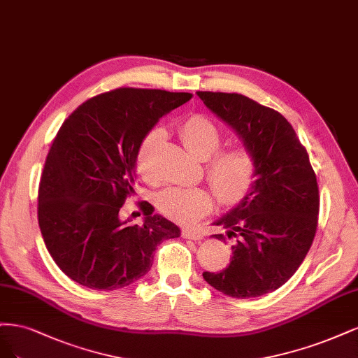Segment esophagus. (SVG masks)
<instances>
[{
    "label": "esophagus",
    "mask_w": 358,
    "mask_h": 358,
    "mask_svg": "<svg viewBox=\"0 0 358 358\" xmlns=\"http://www.w3.org/2000/svg\"><path fill=\"white\" fill-rule=\"evenodd\" d=\"M181 235H182V238L192 239V241L203 239V234L201 232V230H196V229H182L181 230Z\"/></svg>",
    "instance_id": "34e87169"
}]
</instances>
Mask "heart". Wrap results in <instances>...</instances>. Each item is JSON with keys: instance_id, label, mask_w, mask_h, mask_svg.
<instances>
[{"instance_id": "1", "label": "heart", "mask_w": 358, "mask_h": 358, "mask_svg": "<svg viewBox=\"0 0 358 358\" xmlns=\"http://www.w3.org/2000/svg\"><path fill=\"white\" fill-rule=\"evenodd\" d=\"M162 138V129H152L138 148L136 169L147 181H155L157 177L153 153ZM180 138L182 145L201 159L209 157L222 143L220 129L214 122L201 114L189 117L180 126ZM256 169L255 153L247 145H234L222 150L208 159L206 164V174L211 186L218 199L224 203L236 202L247 193L255 181ZM213 194L202 187H169L157 196L159 210L181 224L196 223L213 208Z\"/></svg>"}]
</instances>
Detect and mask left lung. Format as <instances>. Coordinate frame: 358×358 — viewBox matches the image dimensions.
<instances>
[{
  "label": "left lung",
  "instance_id": "left-lung-1",
  "mask_svg": "<svg viewBox=\"0 0 358 358\" xmlns=\"http://www.w3.org/2000/svg\"><path fill=\"white\" fill-rule=\"evenodd\" d=\"M196 95L236 132L257 164L247 194L214 222L235 238L229 266L202 276L235 299L268 294L292 278L313 245L320 210L315 172L293 126L278 111L239 94Z\"/></svg>",
  "mask_w": 358,
  "mask_h": 358
}]
</instances>
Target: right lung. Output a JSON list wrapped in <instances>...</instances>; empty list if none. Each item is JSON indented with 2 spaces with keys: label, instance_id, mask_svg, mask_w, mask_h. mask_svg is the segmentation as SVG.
Wrapping results in <instances>:
<instances>
[{
  "label": "right lung",
  "instance_id": "right-lung-1",
  "mask_svg": "<svg viewBox=\"0 0 358 358\" xmlns=\"http://www.w3.org/2000/svg\"><path fill=\"white\" fill-rule=\"evenodd\" d=\"M192 96L120 87L87 99L61 126L41 176L38 224L52 259L73 281L94 290L123 288L150 271L160 242L181 235L150 203L143 205V226L119 213L135 193L144 136Z\"/></svg>",
  "mask_w": 358,
  "mask_h": 358
}]
</instances>
